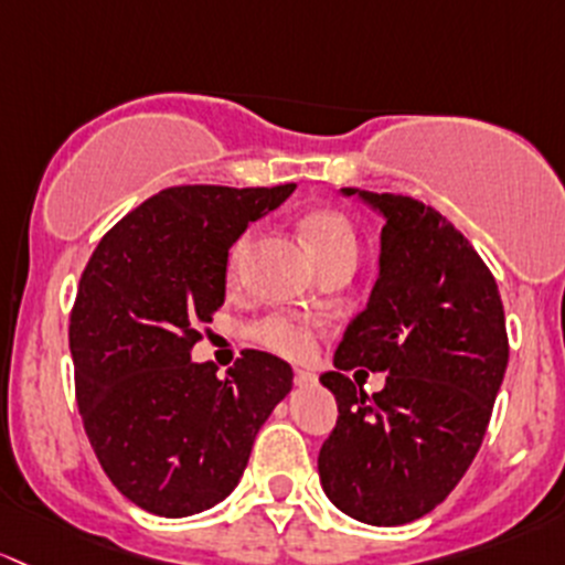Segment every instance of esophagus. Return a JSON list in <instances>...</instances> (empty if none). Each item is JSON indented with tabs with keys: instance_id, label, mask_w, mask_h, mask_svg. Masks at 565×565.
Wrapping results in <instances>:
<instances>
[{
	"instance_id": "34e87169",
	"label": "esophagus",
	"mask_w": 565,
	"mask_h": 565,
	"mask_svg": "<svg viewBox=\"0 0 565 565\" xmlns=\"http://www.w3.org/2000/svg\"><path fill=\"white\" fill-rule=\"evenodd\" d=\"M294 383H296V386H316L318 375L312 370H296L294 372Z\"/></svg>"
}]
</instances>
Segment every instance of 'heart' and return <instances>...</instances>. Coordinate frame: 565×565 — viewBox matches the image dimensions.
I'll return each instance as SVG.
<instances>
[{"label":"heart","mask_w":565,"mask_h":565,"mask_svg":"<svg viewBox=\"0 0 565 565\" xmlns=\"http://www.w3.org/2000/svg\"><path fill=\"white\" fill-rule=\"evenodd\" d=\"M301 234L310 244L316 260L331 258L340 253H359L356 228L351 220L334 209H318L301 220ZM249 253V234H242L231 244L228 260H225V280L234 285L244 269V258ZM253 340L269 348L271 353L285 359H307L316 351V326L310 321L290 316H269L253 326Z\"/></svg>","instance_id":"1"}]
</instances>
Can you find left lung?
<instances>
[{"instance_id": "left-lung-1", "label": "left lung", "mask_w": 565, "mask_h": 565, "mask_svg": "<svg viewBox=\"0 0 565 565\" xmlns=\"http://www.w3.org/2000/svg\"><path fill=\"white\" fill-rule=\"evenodd\" d=\"M359 195L383 214L381 275L321 383L337 424L318 455L331 503L367 525H405L459 484L481 449L509 364L503 301L473 244L427 203ZM388 371L367 395L345 369Z\"/></svg>"}]
</instances>
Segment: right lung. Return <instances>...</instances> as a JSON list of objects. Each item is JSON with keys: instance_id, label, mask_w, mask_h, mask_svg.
I'll return each mask as SVG.
<instances>
[{"instance_id": "add662e5", "label": "right lung", "mask_w": 565, "mask_h": 565, "mask_svg": "<svg viewBox=\"0 0 565 565\" xmlns=\"http://www.w3.org/2000/svg\"><path fill=\"white\" fill-rule=\"evenodd\" d=\"M294 188L162 190L103 236L81 275L70 312L81 422L116 490L157 516L228 495L294 386L290 364L264 351H242L225 377L190 362L225 301L231 244Z\"/></svg>"}]
</instances>
